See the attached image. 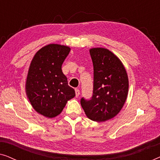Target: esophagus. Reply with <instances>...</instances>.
Returning a JSON list of instances; mask_svg holds the SVG:
<instances>
[{
	"instance_id": "obj_1",
	"label": "esophagus",
	"mask_w": 160,
	"mask_h": 160,
	"mask_svg": "<svg viewBox=\"0 0 160 160\" xmlns=\"http://www.w3.org/2000/svg\"><path fill=\"white\" fill-rule=\"evenodd\" d=\"M75 92H76V97L78 98L80 95V91L78 89H75Z\"/></svg>"
}]
</instances>
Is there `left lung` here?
I'll return each mask as SVG.
<instances>
[{"mask_svg":"<svg viewBox=\"0 0 160 160\" xmlns=\"http://www.w3.org/2000/svg\"><path fill=\"white\" fill-rule=\"evenodd\" d=\"M94 68L93 94L90 100L81 99L87 117L102 122L117 116L128 97L129 81L121 60L108 49H89Z\"/></svg>","mask_w":160,"mask_h":160,"instance_id":"obj_1","label":"left lung"}]
</instances>
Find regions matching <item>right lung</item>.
I'll use <instances>...</instances> for the list:
<instances>
[{
  "instance_id": "add662e5",
  "label": "right lung",
  "mask_w": 160,
  "mask_h": 160,
  "mask_svg": "<svg viewBox=\"0 0 160 160\" xmlns=\"http://www.w3.org/2000/svg\"><path fill=\"white\" fill-rule=\"evenodd\" d=\"M70 51L67 46L52 43L39 49L30 62L26 94L32 108L46 117L60 114L67 102L76 95L62 71V65Z\"/></svg>"
}]
</instances>
